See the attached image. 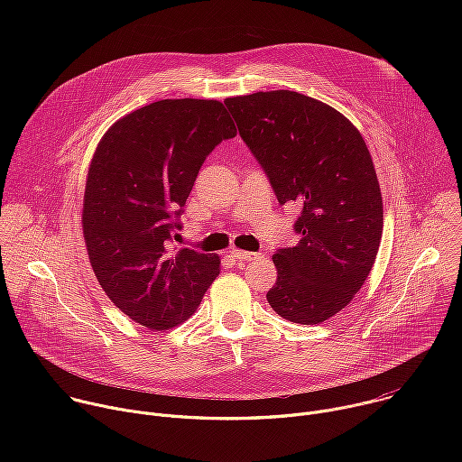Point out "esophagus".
<instances>
[{
    "instance_id": "obj_1",
    "label": "esophagus",
    "mask_w": 462,
    "mask_h": 462,
    "mask_svg": "<svg viewBox=\"0 0 462 462\" xmlns=\"http://www.w3.org/2000/svg\"><path fill=\"white\" fill-rule=\"evenodd\" d=\"M257 254H254V252H246V250H232L230 252V257H234L236 261H250V259H254Z\"/></svg>"
}]
</instances>
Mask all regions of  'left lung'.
<instances>
[{
	"instance_id": "8db88e82",
	"label": "left lung",
	"mask_w": 462,
	"mask_h": 462,
	"mask_svg": "<svg viewBox=\"0 0 462 462\" xmlns=\"http://www.w3.org/2000/svg\"><path fill=\"white\" fill-rule=\"evenodd\" d=\"M225 106L278 203L301 207V239L273 255L278 280L267 300L289 321L321 323L351 303L380 246L383 207L369 150L349 118L296 91L232 97Z\"/></svg>"
}]
</instances>
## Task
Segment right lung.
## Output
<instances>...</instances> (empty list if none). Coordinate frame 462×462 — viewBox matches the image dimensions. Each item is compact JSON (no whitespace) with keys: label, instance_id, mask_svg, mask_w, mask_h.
<instances>
[{"label":"right lung","instance_id":"right-lung-1","mask_svg":"<svg viewBox=\"0 0 462 462\" xmlns=\"http://www.w3.org/2000/svg\"><path fill=\"white\" fill-rule=\"evenodd\" d=\"M237 129L219 100L166 98L118 118L89 164L82 228L107 298L150 331L186 321L219 276V255L173 248L205 159Z\"/></svg>","mask_w":462,"mask_h":462}]
</instances>
